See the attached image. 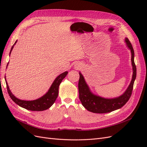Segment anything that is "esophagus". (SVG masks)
<instances>
[{"label": "esophagus", "mask_w": 147, "mask_h": 147, "mask_svg": "<svg viewBox=\"0 0 147 147\" xmlns=\"http://www.w3.org/2000/svg\"><path fill=\"white\" fill-rule=\"evenodd\" d=\"M76 67H77V69H78V68L80 67H79V65H77V66H76Z\"/></svg>", "instance_id": "34e87169"}]
</instances>
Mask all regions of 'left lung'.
<instances>
[{"label":"left lung","instance_id":"left-lung-1","mask_svg":"<svg viewBox=\"0 0 147 147\" xmlns=\"http://www.w3.org/2000/svg\"><path fill=\"white\" fill-rule=\"evenodd\" d=\"M125 42L131 52V62L133 74L130 84L129 85L126 91L121 96L116 97V98L105 99L94 94L91 92L82 74L79 72V99L84 107L90 112L95 113H105L111 112L112 111L121 108L123 105L126 104L131 97L134 83L136 78V66L134 59V51L132 44L127 38H125Z\"/></svg>","mask_w":147,"mask_h":147}]
</instances>
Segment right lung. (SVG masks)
I'll return each mask as SVG.
<instances>
[{
  "label": "right lung",
  "instance_id": "1",
  "mask_svg": "<svg viewBox=\"0 0 147 147\" xmlns=\"http://www.w3.org/2000/svg\"><path fill=\"white\" fill-rule=\"evenodd\" d=\"M16 42H17V40L12 46L10 52V55L11 54V52L13 50V47H14ZM8 64V63L7 64V65ZM67 74H68V72L67 71H66V72L60 74L58 77H57L56 78L55 80V81L52 83L50 88L49 89L48 91L45 95L41 97H40V98L36 100H20L19 99L16 98V97L11 92L10 88L8 87V83L7 81H5L8 93V94H9L10 97H11V99L14 101L17 105L21 107L29 110H31V111L45 110L50 108V107L55 103V102L57 97V96H58L59 84L61 83L62 80H63L65 77L66 75H67ZM5 79L6 80L5 77Z\"/></svg>",
  "mask_w": 147,
  "mask_h": 147
}]
</instances>
